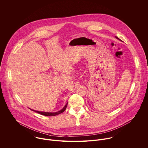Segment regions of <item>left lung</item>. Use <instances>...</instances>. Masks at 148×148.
Masks as SVG:
<instances>
[{
	"instance_id": "8db88e82",
	"label": "left lung",
	"mask_w": 148,
	"mask_h": 148,
	"mask_svg": "<svg viewBox=\"0 0 148 148\" xmlns=\"http://www.w3.org/2000/svg\"><path fill=\"white\" fill-rule=\"evenodd\" d=\"M116 38H117V39H119V40H120V39H119V38H117V37H116Z\"/></svg>"
}]
</instances>
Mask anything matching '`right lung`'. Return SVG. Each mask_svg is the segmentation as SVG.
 I'll return each instance as SVG.
<instances>
[{
    "instance_id": "right-lung-1",
    "label": "right lung",
    "mask_w": 148,
    "mask_h": 148,
    "mask_svg": "<svg viewBox=\"0 0 148 148\" xmlns=\"http://www.w3.org/2000/svg\"><path fill=\"white\" fill-rule=\"evenodd\" d=\"M67 105H68V103L66 104V105L64 106V107L62 109V110H59V111H58V112H54V113H51V112H39V111H37V110H33V111H34V112H36V113H39V114H42V115H44V116H56V115H58V114H60V113H62L63 112H64V111H65V110L66 109V106H67Z\"/></svg>"
}]
</instances>
